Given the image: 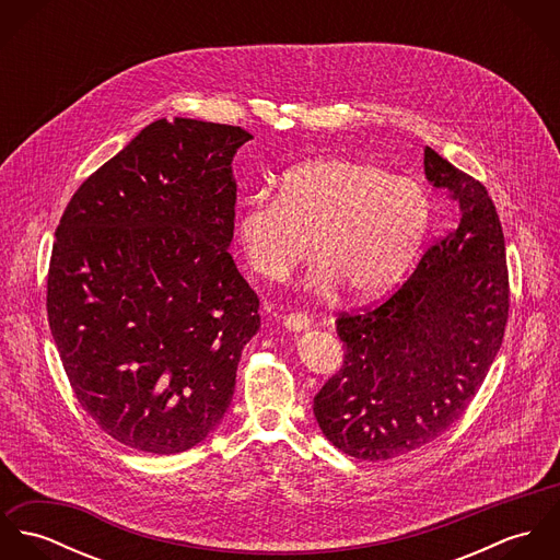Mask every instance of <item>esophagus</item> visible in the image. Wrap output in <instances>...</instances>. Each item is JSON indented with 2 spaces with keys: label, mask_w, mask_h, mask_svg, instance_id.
<instances>
[{
  "label": "esophagus",
  "mask_w": 560,
  "mask_h": 560,
  "mask_svg": "<svg viewBox=\"0 0 560 560\" xmlns=\"http://www.w3.org/2000/svg\"><path fill=\"white\" fill-rule=\"evenodd\" d=\"M282 323H284L287 329L302 331V329L311 327V317H308V315H302V313H291V315H287V317L282 319Z\"/></svg>",
  "instance_id": "esophagus-1"
}]
</instances>
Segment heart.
Masks as SVG:
<instances>
[{
    "mask_svg": "<svg viewBox=\"0 0 560 560\" xmlns=\"http://www.w3.org/2000/svg\"><path fill=\"white\" fill-rule=\"evenodd\" d=\"M431 220L424 187L382 165L323 158L291 167L280 194L254 191L235 220L249 269L282 280L313 254L315 291L338 284L355 300L390 291L411 265Z\"/></svg>",
    "mask_w": 560,
    "mask_h": 560,
    "instance_id": "b5f03b06",
    "label": "heart"
}]
</instances>
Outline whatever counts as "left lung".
<instances>
[{
  "label": "left lung",
  "instance_id": "obj_1",
  "mask_svg": "<svg viewBox=\"0 0 560 560\" xmlns=\"http://www.w3.org/2000/svg\"><path fill=\"white\" fill-rule=\"evenodd\" d=\"M424 174L457 202V226L384 304L338 317L345 362L313 407L323 435L364 462L405 455L455 424L509 317L504 235L485 185L429 147Z\"/></svg>",
  "mask_w": 560,
  "mask_h": 560
}]
</instances>
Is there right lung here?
Returning <instances> with one entry per match:
<instances>
[{"label": "right lung", "mask_w": 560, "mask_h": 560, "mask_svg": "<svg viewBox=\"0 0 560 560\" xmlns=\"http://www.w3.org/2000/svg\"><path fill=\"white\" fill-rule=\"evenodd\" d=\"M252 136L155 120L73 194L47 315L81 407L125 446L174 455L224 418L258 298L229 252L233 158Z\"/></svg>", "instance_id": "1"}]
</instances>
